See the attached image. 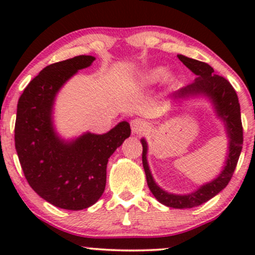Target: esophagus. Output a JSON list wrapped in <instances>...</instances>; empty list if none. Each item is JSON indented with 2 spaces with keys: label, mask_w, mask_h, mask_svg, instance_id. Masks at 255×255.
<instances>
[{
  "label": "esophagus",
  "mask_w": 255,
  "mask_h": 255,
  "mask_svg": "<svg viewBox=\"0 0 255 255\" xmlns=\"http://www.w3.org/2000/svg\"><path fill=\"white\" fill-rule=\"evenodd\" d=\"M130 128L134 134H141L146 130V125L142 120L135 119L130 122Z\"/></svg>",
  "instance_id": "1"
}]
</instances>
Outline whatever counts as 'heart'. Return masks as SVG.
I'll return each mask as SVG.
<instances>
[{
    "label": "heart",
    "instance_id": "b5f03b06",
    "mask_svg": "<svg viewBox=\"0 0 255 255\" xmlns=\"http://www.w3.org/2000/svg\"><path fill=\"white\" fill-rule=\"evenodd\" d=\"M164 78V80L169 85H172L175 83V77L171 73L166 72L163 67H156V68H152L146 71L144 74L141 75V83L144 85H153L158 83L160 79Z\"/></svg>",
    "mask_w": 255,
    "mask_h": 255
}]
</instances>
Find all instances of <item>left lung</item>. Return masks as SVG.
Masks as SVG:
<instances>
[{
	"mask_svg": "<svg viewBox=\"0 0 255 255\" xmlns=\"http://www.w3.org/2000/svg\"><path fill=\"white\" fill-rule=\"evenodd\" d=\"M178 60L184 66L197 75L192 84L177 90L171 98L174 101L188 99L192 97L203 96L211 102L216 114L224 122L228 136V153L223 170L217 177L210 182L200 186L197 191L188 194H174L160 188L152 177L150 166L147 163V142L142 137V165L146 174V181L154 198L160 204L172 209H192L199 205L206 203L207 200L217 195L222 189L227 187L230 178L233 177L236 164L242 151L244 144V129H242L241 113L236 91L231 86L227 79L215 74V71L210 64L189 58L183 55H177Z\"/></svg>",
	"mask_w": 255,
	"mask_h": 255,
	"instance_id": "obj_1",
	"label": "left lung"
}]
</instances>
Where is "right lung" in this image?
<instances>
[{"label": "right lung", "instance_id": "right-lung-1", "mask_svg": "<svg viewBox=\"0 0 255 255\" xmlns=\"http://www.w3.org/2000/svg\"><path fill=\"white\" fill-rule=\"evenodd\" d=\"M95 60L80 55L45 67L17 102L15 148L26 180L44 200L72 211L97 203L107 183L108 160L130 135L127 121L105 134L86 131L73 140L55 130L52 110L58 91Z\"/></svg>", "mask_w": 255, "mask_h": 255}]
</instances>
